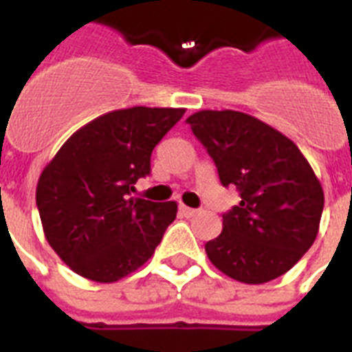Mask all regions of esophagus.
Segmentation results:
<instances>
[{"label": "esophagus", "instance_id": "esophagus-1", "mask_svg": "<svg viewBox=\"0 0 352 352\" xmlns=\"http://www.w3.org/2000/svg\"><path fill=\"white\" fill-rule=\"evenodd\" d=\"M180 212H182V216H186V218H193V216H197L198 210L197 209H191V207L180 206Z\"/></svg>", "mask_w": 352, "mask_h": 352}]
</instances>
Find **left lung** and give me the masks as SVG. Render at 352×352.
<instances>
[{
    "instance_id": "left-lung-1",
    "label": "left lung",
    "mask_w": 352,
    "mask_h": 352,
    "mask_svg": "<svg viewBox=\"0 0 352 352\" xmlns=\"http://www.w3.org/2000/svg\"><path fill=\"white\" fill-rule=\"evenodd\" d=\"M193 134L207 148L223 186L239 189V206L223 214V230L206 244L209 261L237 282L282 276L310 250L324 193L292 140L241 111L193 113Z\"/></svg>"
}]
</instances>
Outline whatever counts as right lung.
<instances>
[{
    "label": "right lung",
    "mask_w": 352,
    "mask_h": 352,
    "mask_svg": "<svg viewBox=\"0 0 352 352\" xmlns=\"http://www.w3.org/2000/svg\"><path fill=\"white\" fill-rule=\"evenodd\" d=\"M182 108L134 106L76 131L44 168L36 207L45 239L79 276L118 282L142 267L175 219V201L134 198L151 155Z\"/></svg>",
    "instance_id": "1"
}]
</instances>
